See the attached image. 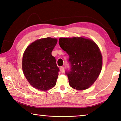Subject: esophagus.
I'll return each instance as SVG.
<instances>
[{"mask_svg":"<svg viewBox=\"0 0 121 121\" xmlns=\"http://www.w3.org/2000/svg\"><path fill=\"white\" fill-rule=\"evenodd\" d=\"M60 70L61 73H64V67H61L60 68Z\"/></svg>","mask_w":121,"mask_h":121,"instance_id":"34e87169","label":"esophagus"}]
</instances>
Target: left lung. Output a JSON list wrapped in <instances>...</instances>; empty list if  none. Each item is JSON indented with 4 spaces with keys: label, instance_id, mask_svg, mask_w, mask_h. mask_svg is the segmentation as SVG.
Wrapping results in <instances>:
<instances>
[{
    "label": "left lung",
    "instance_id": "left-lung-1",
    "mask_svg": "<svg viewBox=\"0 0 121 121\" xmlns=\"http://www.w3.org/2000/svg\"><path fill=\"white\" fill-rule=\"evenodd\" d=\"M59 45L69 57V70L67 69L71 87L82 91L94 83L102 69V57L96 44L83 38H61Z\"/></svg>",
    "mask_w": 121,
    "mask_h": 121
}]
</instances>
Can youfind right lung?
I'll return each mask as SVG.
<instances>
[{
    "mask_svg": "<svg viewBox=\"0 0 121 121\" xmlns=\"http://www.w3.org/2000/svg\"><path fill=\"white\" fill-rule=\"evenodd\" d=\"M57 39L51 38L33 42L27 48L22 57L24 75L33 87L42 91L54 87L60 69L52 55Z\"/></svg>",
    "mask_w": 121,
    "mask_h": 121,
    "instance_id": "add662e5",
    "label": "right lung"
}]
</instances>
